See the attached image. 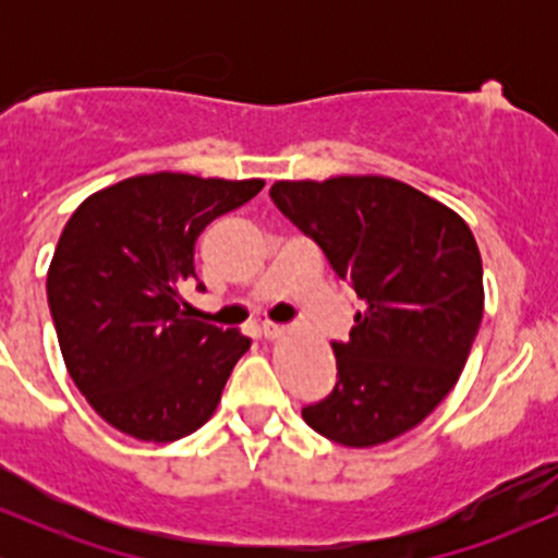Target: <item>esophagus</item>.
<instances>
[{
	"label": "esophagus",
	"instance_id": "esophagus-1",
	"mask_svg": "<svg viewBox=\"0 0 558 558\" xmlns=\"http://www.w3.org/2000/svg\"><path fill=\"white\" fill-rule=\"evenodd\" d=\"M286 332L283 325H275V323H265L262 325V336L267 338V341H275V338H280Z\"/></svg>",
	"mask_w": 558,
	"mask_h": 558
}]
</instances>
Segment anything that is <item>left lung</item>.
I'll return each mask as SVG.
<instances>
[{
	"label": "left lung",
	"mask_w": 558,
	"mask_h": 558,
	"mask_svg": "<svg viewBox=\"0 0 558 558\" xmlns=\"http://www.w3.org/2000/svg\"><path fill=\"white\" fill-rule=\"evenodd\" d=\"M270 196L364 304L349 341L332 343L336 388L301 417L349 448L409 433L457 386L483 319V259L470 226L383 175L275 181Z\"/></svg>",
	"instance_id": "left-lung-1"
}]
</instances>
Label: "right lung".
<instances>
[{"label":"right lung","instance_id":"right-lung-1","mask_svg":"<svg viewBox=\"0 0 558 558\" xmlns=\"http://www.w3.org/2000/svg\"><path fill=\"white\" fill-rule=\"evenodd\" d=\"M262 185L133 175L96 191L68 220L47 272L49 310L70 377L114 430L170 444L215 414L252 341L191 319L181 286L196 278L202 230Z\"/></svg>","mask_w":558,"mask_h":558}]
</instances>
